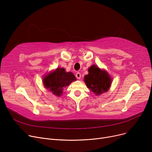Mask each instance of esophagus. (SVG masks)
Segmentation results:
<instances>
[{"instance_id": "34e87169", "label": "esophagus", "mask_w": 152, "mask_h": 152, "mask_svg": "<svg viewBox=\"0 0 152 152\" xmlns=\"http://www.w3.org/2000/svg\"><path fill=\"white\" fill-rule=\"evenodd\" d=\"M76 78H77V79H81V73H79V72H77V73L76 74Z\"/></svg>"}]
</instances>
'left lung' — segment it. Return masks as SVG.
<instances>
[{
	"label": "left lung",
	"instance_id": "left-lung-1",
	"mask_svg": "<svg viewBox=\"0 0 152 152\" xmlns=\"http://www.w3.org/2000/svg\"><path fill=\"white\" fill-rule=\"evenodd\" d=\"M89 74L84 77V82L89 89L96 95L106 92L111 84V79L106 71L92 65L89 68Z\"/></svg>",
	"mask_w": 152,
	"mask_h": 152
}]
</instances>
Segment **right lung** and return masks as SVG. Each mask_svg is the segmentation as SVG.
Returning a JSON list of instances; mask_svg holds the SVG:
<instances>
[{
    "mask_svg": "<svg viewBox=\"0 0 152 152\" xmlns=\"http://www.w3.org/2000/svg\"><path fill=\"white\" fill-rule=\"evenodd\" d=\"M76 80V77L73 73L66 72L64 68H59L45 76L43 79V83L48 90L57 96H60L64 87Z\"/></svg>",
    "mask_w": 152,
    "mask_h": 152,
    "instance_id": "obj_1",
    "label": "right lung"
}]
</instances>
